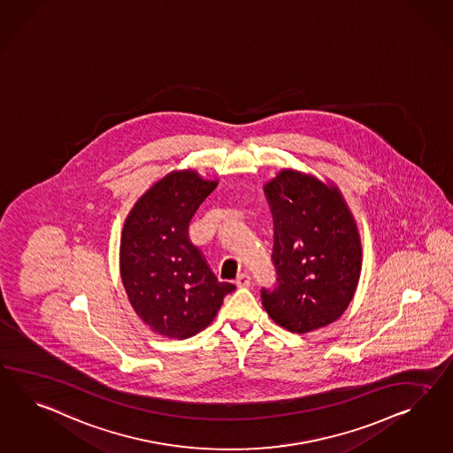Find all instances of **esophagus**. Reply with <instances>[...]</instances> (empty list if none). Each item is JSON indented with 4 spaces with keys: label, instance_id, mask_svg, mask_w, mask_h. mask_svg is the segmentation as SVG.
Instances as JSON below:
<instances>
[{
    "label": "esophagus",
    "instance_id": "1",
    "mask_svg": "<svg viewBox=\"0 0 453 453\" xmlns=\"http://www.w3.org/2000/svg\"><path fill=\"white\" fill-rule=\"evenodd\" d=\"M250 284H251V278H250V274H246V273H242V274L236 278V286H238V288H250Z\"/></svg>",
    "mask_w": 453,
    "mask_h": 453
}]
</instances>
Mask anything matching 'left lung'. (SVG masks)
I'll list each match as a JSON object with an SVG mask.
<instances>
[{"instance_id": "8db88e82", "label": "left lung", "mask_w": 453, "mask_h": 453, "mask_svg": "<svg viewBox=\"0 0 453 453\" xmlns=\"http://www.w3.org/2000/svg\"><path fill=\"white\" fill-rule=\"evenodd\" d=\"M274 219L278 288L261 290L267 315L294 334L338 320L361 273L357 221L335 184L282 169L265 184Z\"/></svg>"}]
</instances>
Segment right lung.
I'll list each match as a JSON object with an SVG mask.
<instances>
[{
	"label": "right lung",
	"mask_w": 453,
	"mask_h": 453,
	"mask_svg": "<svg viewBox=\"0 0 453 453\" xmlns=\"http://www.w3.org/2000/svg\"><path fill=\"white\" fill-rule=\"evenodd\" d=\"M217 186L194 169L173 171L136 200L123 225L121 280L134 312L157 335H197L236 289L219 282L188 238V223Z\"/></svg>",
	"instance_id": "obj_1"
}]
</instances>
